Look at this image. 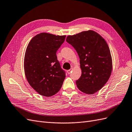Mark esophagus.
Listing matches in <instances>:
<instances>
[{"label":"esophagus","mask_w":132,"mask_h":132,"mask_svg":"<svg viewBox=\"0 0 132 132\" xmlns=\"http://www.w3.org/2000/svg\"><path fill=\"white\" fill-rule=\"evenodd\" d=\"M73 70V68H71L70 69H69V70H67V73L68 74H70L71 72V71Z\"/></svg>","instance_id":"34e87169"}]
</instances>
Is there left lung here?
<instances>
[{
	"label": "left lung",
	"mask_w": 132,
	"mask_h": 132,
	"mask_svg": "<svg viewBox=\"0 0 132 132\" xmlns=\"http://www.w3.org/2000/svg\"><path fill=\"white\" fill-rule=\"evenodd\" d=\"M66 41L80 58L81 75L76 81L81 92L92 94L101 89L110 78L112 57L106 41L95 31L88 30L68 35Z\"/></svg>",
	"instance_id": "1"
}]
</instances>
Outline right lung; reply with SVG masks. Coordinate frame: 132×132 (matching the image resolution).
<instances>
[{
	"label": "right lung",
	"instance_id": "add662e5",
	"mask_svg": "<svg viewBox=\"0 0 132 132\" xmlns=\"http://www.w3.org/2000/svg\"><path fill=\"white\" fill-rule=\"evenodd\" d=\"M65 35L41 33L31 39L26 48L24 70L29 84L45 97L56 94L62 87L65 73L57 60L56 52Z\"/></svg>",
	"mask_w": 132,
	"mask_h": 132
}]
</instances>
